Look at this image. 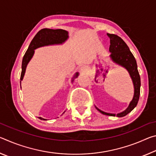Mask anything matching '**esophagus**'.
<instances>
[{
  "instance_id": "obj_1",
  "label": "esophagus",
  "mask_w": 156,
  "mask_h": 156,
  "mask_svg": "<svg viewBox=\"0 0 156 156\" xmlns=\"http://www.w3.org/2000/svg\"><path fill=\"white\" fill-rule=\"evenodd\" d=\"M89 70H88V68L87 66L84 65V66H82L80 67V72L82 74H87V73H88Z\"/></svg>"
}]
</instances>
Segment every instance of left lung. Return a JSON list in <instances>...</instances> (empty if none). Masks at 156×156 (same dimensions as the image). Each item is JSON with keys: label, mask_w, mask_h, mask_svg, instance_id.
Wrapping results in <instances>:
<instances>
[{"label": "left lung", "mask_w": 156, "mask_h": 156, "mask_svg": "<svg viewBox=\"0 0 156 156\" xmlns=\"http://www.w3.org/2000/svg\"><path fill=\"white\" fill-rule=\"evenodd\" d=\"M107 36H109L110 39V59L112 60L113 63L125 68L127 71L131 78L132 82H133L134 94L133 99H132L130 103H129L128 107L125 111L118 113L117 114L105 112L99 109L96 106L95 107H96V109L102 113V114L109 116H117V117L120 118L125 116L129 113H130L136 107L137 104H138L141 85L140 77L138 71V66H137L136 60L133 55L131 52L127 44L125 43V41L120 37L118 36L117 35L107 34Z\"/></svg>", "instance_id": "left-lung-1"}]
</instances>
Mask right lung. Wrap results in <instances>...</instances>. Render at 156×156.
<instances>
[{
    "label": "right lung",
    "mask_w": 156,
    "mask_h": 156,
    "mask_svg": "<svg viewBox=\"0 0 156 156\" xmlns=\"http://www.w3.org/2000/svg\"><path fill=\"white\" fill-rule=\"evenodd\" d=\"M69 38V32L67 31L58 29V30H51V29H42L41 30L36 34L34 36L33 40L31 41V43L29 46L27 51L24 55L22 61V72L20 75V86L21 81L23 80L24 77L26 68L28 63L30 62L31 59L35 52V49L39 48V47L49 46V45H54V44H62ZM79 73L76 72L73 77L72 78V82H73L74 79L78 76ZM65 112H63L64 113ZM62 113V114H63ZM39 119L42 120H47L41 117L38 118Z\"/></svg>",
    "instance_id": "right-lung-1"
}]
</instances>
